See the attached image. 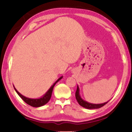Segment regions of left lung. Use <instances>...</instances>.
I'll return each instance as SVG.
<instances>
[{"label":"left lung","instance_id":"left-lung-1","mask_svg":"<svg viewBox=\"0 0 132 132\" xmlns=\"http://www.w3.org/2000/svg\"><path fill=\"white\" fill-rule=\"evenodd\" d=\"M75 95H76V98L78 103L80 104V105H81V106L84 107V108L88 109H98V108H101L102 106H103L106 104L108 103V101H109V100L108 101L104 102V103H102V104H92V103H90V102H88L87 101H85V100L82 99L81 97V95L80 94V88L78 85H77V88L76 92Z\"/></svg>","mask_w":132,"mask_h":132}]
</instances>
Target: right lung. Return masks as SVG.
I'll list each match as a JSON object with an SVG mask.
<instances>
[{"label":"right lung","mask_w":132,"mask_h":132,"mask_svg":"<svg viewBox=\"0 0 132 132\" xmlns=\"http://www.w3.org/2000/svg\"><path fill=\"white\" fill-rule=\"evenodd\" d=\"M62 78H63V76H61V77H59V79H58L56 81L53 83L52 86L49 88V90L46 91L45 94L42 95L41 97L38 98H30L26 97L25 96L22 95L20 93L19 91L16 90V88L14 87V86H13V87H14V90L15 91H16L17 94L20 97V98L26 102V103L28 104L29 105L33 107H40L44 105H45L46 104H47L48 101H50L51 96H52L53 89V87H54L55 85L60 80H61Z\"/></svg>","instance_id":"add662e5"}]
</instances>
